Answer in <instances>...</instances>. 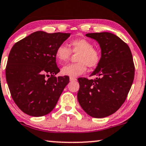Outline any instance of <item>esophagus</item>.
<instances>
[{
	"label": "esophagus",
	"instance_id": "obj_1",
	"mask_svg": "<svg viewBox=\"0 0 146 146\" xmlns=\"http://www.w3.org/2000/svg\"><path fill=\"white\" fill-rule=\"evenodd\" d=\"M69 80H70V81H71V82H73V81H76L77 80V79L76 78H69Z\"/></svg>",
	"mask_w": 146,
	"mask_h": 146
}]
</instances>
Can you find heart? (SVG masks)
<instances>
[{
	"mask_svg": "<svg viewBox=\"0 0 146 146\" xmlns=\"http://www.w3.org/2000/svg\"><path fill=\"white\" fill-rule=\"evenodd\" d=\"M70 49L65 44H61L56 50L55 56L60 64L66 62L69 59L71 52L78 54L77 63L63 66L61 73L63 75L76 78L85 73L87 66L95 68L101 61V54L97 49L93 47L92 43L86 38L73 40L69 43Z\"/></svg>",
	"mask_w": 146,
	"mask_h": 146,
	"instance_id": "heart-1",
	"label": "heart"
}]
</instances>
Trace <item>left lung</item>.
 <instances>
[{"label":"left lung","instance_id":"8db88e82","mask_svg":"<svg viewBox=\"0 0 146 146\" xmlns=\"http://www.w3.org/2000/svg\"><path fill=\"white\" fill-rule=\"evenodd\" d=\"M86 36L99 44L101 61L90 75H95V80L78 79V99L87 114L102 118L115 113L127 97L135 75L133 56L128 45L112 33H88Z\"/></svg>","mask_w":146,"mask_h":146}]
</instances>
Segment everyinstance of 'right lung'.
<instances>
[{"label": "right lung", "instance_id": "add662e5", "mask_svg": "<svg viewBox=\"0 0 146 146\" xmlns=\"http://www.w3.org/2000/svg\"><path fill=\"white\" fill-rule=\"evenodd\" d=\"M70 35L36 31L11 48L5 70L6 80L12 99L24 113L43 116L55 108L69 82L68 76L55 77L60 71L56 50Z\"/></svg>", "mask_w": 146, "mask_h": 146}]
</instances>
